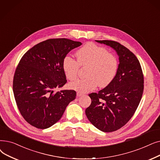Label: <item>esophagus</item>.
<instances>
[{
	"instance_id": "1",
	"label": "esophagus",
	"mask_w": 160,
	"mask_h": 160,
	"mask_svg": "<svg viewBox=\"0 0 160 160\" xmlns=\"http://www.w3.org/2000/svg\"><path fill=\"white\" fill-rule=\"evenodd\" d=\"M83 95H84V93H80V92H77V93H76V96H77V97H80V96H82Z\"/></svg>"
}]
</instances>
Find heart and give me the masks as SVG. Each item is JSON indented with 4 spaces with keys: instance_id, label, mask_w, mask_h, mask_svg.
<instances>
[{
    "instance_id": "b5f03b06",
    "label": "heart",
    "mask_w": 160,
    "mask_h": 160,
    "mask_svg": "<svg viewBox=\"0 0 160 160\" xmlns=\"http://www.w3.org/2000/svg\"><path fill=\"white\" fill-rule=\"evenodd\" d=\"M76 60L67 55L62 63L66 78L74 80L78 76L80 66H88L86 76L88 77L71 82L70 87L78 92L86 93L93 90L97 85L105 88L115 78L118 61L112 53L108 52L105 48L93 43H87L76 53Z\"/></svg>"
}]
</instances>
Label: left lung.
I'll return each mask as SVG.
<instances>
[{"instance_id":"1","label":"left lung","mask_w":160,"mask_h":160,"mask_svg":"<svg viewBox=\"0 0 160 160\" xmlns=\"http://www.w3.org/2000/svg\"><path fill=\"white\" fill-rule=\"evenodd\" d=\"M112 48L119 56L118 69L110 84L98 93L89 94L92 103L86 114L93 126L112 132L125 126L139 105L144 90L141 64L133 53L113 40H96Z\"/></svg>"}]
</instances>
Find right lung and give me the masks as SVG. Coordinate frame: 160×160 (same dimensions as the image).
Masks as SVG:
<instances>
[{
    "label": "right lung",
    "instance_id": "obj_1",
    "mask_svg": "<svg viewBox=\"0 0 160 160\" xmlns=\"http://www.w3.org/2000/svg\"><path fill=\"white\" fill-rule=\"evenodd\" d=\"M82 45L67 38L41 42L21 59L13 80V92L19 112L26 122L38 129H46L58 122L74 90L55 89L67 82L62 63L67 53Z\"/></svg>",
    "mask_w": 160,
    "mask_h": 160
}]
</instances>
